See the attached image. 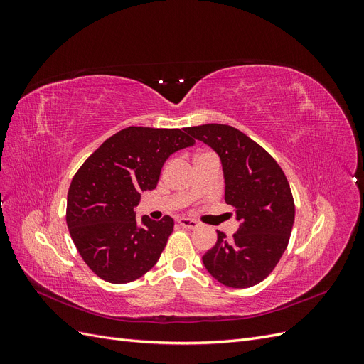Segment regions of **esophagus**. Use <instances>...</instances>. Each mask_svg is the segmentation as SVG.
<instances>
[{"label": "esophagus", "instance_id": "obj_1", "mask_svg": "<svg viewBox=\"0 0 364 364\" xmlns=\"http://www.w3.org/2000/svg\"><path fill=\"white\" fill-rule=\"evenodd\" d=\"M179 223H181V226L182 228H185V229H196V228H199L200 225L196 222V220H193V218H186V217H182V218H179Z\"/></svg>", "mask_w": 364, "mask_h": 364}]
</instances>
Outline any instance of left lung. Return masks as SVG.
<instances>
[{
	"label": "left lung",
	"mask_w": 364,
	"mask_h": 364,
	"mask_svg": "<svg viewBox=\"0 0 364 364\" xmlns=\"http://www.w3.org/2000/svg\"><path fill=\"white\" fill-rule=\"evenodd\" d=\"M203 141L222 161L225 202L235 208L241 225L228 240L202 257L206 270L232 289H247L267 278L287 249L294 222V202L287 178L269 153L243 132L226 124L185 129Z\"/></svg>",
	"instance_id": "1"
}]
</instances>
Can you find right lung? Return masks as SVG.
I'll return each mask as SVG.
<instances>
[{"mask_svg": "<svg viewBox=\"0 0 364 364\" xmlns=\"http://www.w3.org/2000/svg\"><path fill=\"white\" fill-rule=\"evenodd\" d=\"M194 139L181 129L130 126L107 138L74 174L67 225L80 257L98 278L132 282L158 262L174 222L136 218L141 193L155 190L164 162Z\"/></svg>", "mask_w": 364, "mask_h": 364, "instance_id": "right-lung-1", "label": "right lung"}]
</instances>
